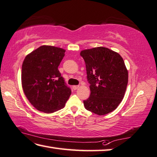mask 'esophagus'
I'll return each instance as SVG.
<instances>
[{
    "mask_svg": "<svg viewBox=\"0 0 157 157\" xmlns=\"http://www.w3.org/2000/svg\"><path fill=\"white\" fill-rule=\"evenodd\" d=\"M79 87V86H73V88L74 90H77V89H78Z\"/></svg>",
    "mask_w": 157,
    "mask_h": 157,
    "instance_id": "esophagus-1",
    "label": "esophagus"
}]
</instances>
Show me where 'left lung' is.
<instances>
[{"label":"left lung","mask_w":157,"mask_h":157,"mask_svg":"<svg viewBox=\"0 0 157 157\" xmlns=\"http://www.w3.org/2000/svg\"><path fill=\"white\" fill-rule=\"evenodd\" d=\"M86 64L90 95L84 101L86 110L98 115L115 110L123 99L128 73L122 57L106 47H95L80 52Z\"/></svg>","instance_id":"obj_1"}]
</instances>
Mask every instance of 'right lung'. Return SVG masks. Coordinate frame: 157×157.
<instances>
[{"label":"right lung","mask_w":157,"mask_h":157,"mask_svg":"<svg viewBox=\"0 0 157 157\" xmlns=\"http://www.w3.org/2000/svg\"><path fill=\"white\" fill-rule=\"evenodd\" d=\"M64 49L42 45L25 57L21 81L25 96L34 108L45 113L63 108L71 94L58 71Z\"/></svg>","instance_id":"right-lung-1"}]
</instances>
